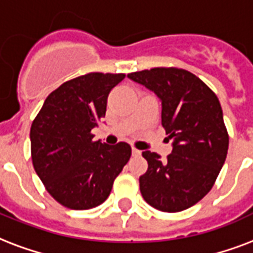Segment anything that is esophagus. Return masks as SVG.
<instances>
[{
	"label": "esophagus",
	"mask_w": 253,
	"mask_h": 253,
	"mask_svg": "<svg viewBox=\"0 0 253 253\" xmlns=\"http://www.w3.org/2000/svg\"><path fill=\"white\" fill-rule=\"evenodd\" d=\"M140 154H142V151H139L138 148L132 147V155H134V156H138V155H140Z\"/></svg>",
	"instance_id": "1"
}]
</instances>
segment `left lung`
<instances>
[{"label": "left lung", "instance_id": "left-lung-1", "mask_svg": "<svg viewBox=\"0 0 253 253\" xmlns=\"http://www.w3.org/2000/svg\"><path fill=\"white\" fill-rule=\"evenodd\" d=\"M131 80L162 99V125L173 139L172 154L163 162L144 151L148 169L139 177L147 204L178 212L200 202L215 184L228 150V132L215 93L189 71L158 67L128 73Z\"/></svg>", "mask_w": 253, "mask_h": 253}]
</instances>
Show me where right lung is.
I'll return each mask as SVG.
<instances>
[{
    "mask_svg": "<svg viewBox=\"0 0 253 253\" xmlns=\"http://www.w3.org/2000/svg\"><path fill=\"white\" fill-rule=\"evenodd\" d=\"M125 73L90 72L51 91L30 130L35 172L53 200L72 210L106 201L131 156L125 142L107 146L93 140L105 118L107 95Z\"/></svg>",
    "mask_w": 253,
    "mask_h": 253,
    "instance_id": "obj_1",
    "label": "right lung"
}]
</instances>
